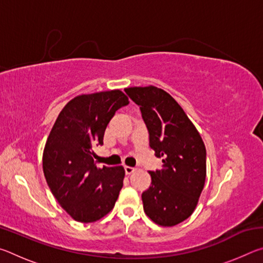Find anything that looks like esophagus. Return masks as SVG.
I'll use <instances>...</instances> for the list:
<instances>
[{
	"instance_id": "34e87169",
	"label": "esophagus",
	"mask_w": 263,
	"mask_h": 263,
	"mask_svg": "<svg viewBox=\"0 0 263 263\" xmlns=\"http://www.w3.org/2000/svg\"><path fill=\"white\" fill-rule=\"evenodd\" d=\"M124 169H125V173L127 175H131L132 173L136 172V168L135 167H130V166H125L124 167Z\"/></svg>"
}]
</instances>
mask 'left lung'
<instances>
[{"instance_id":"left-lung-1","label":"left lung","mask_w":263,"mask_h":263,"mask_svg":"<svg viewBox=\"0 0 263 263\" xmlns=\"http://www.w3.org/2000/svg\"><path fill=\"white\" fill-rule=\"evenodd\" d=\"M139 105L155 157L162 169L149 172L152 182L141 195L144 211L155 224L174 226L191 216L206 176V149L180 104L154 86L126 88Z\"/></svg>"}]
</instances>
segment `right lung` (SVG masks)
<instances>
[{
  "label": "right lung",
  "mask_w": 263,
  "mask_h": 263,
  "mask_svg": "<svg viewBox=\"0 0 263 263\" xmlns=\"http://www.w3.org/2000/svg\"><path fill=\"white\" fill-rule=\"evenodd\" d=\"M128 104L121 90L80 95L58 116L43 153V171L61 208L81 222L112 210L123 186V166L97 168L94 146L103 145L105 128L118 109Z\"/></svg>",
  "instance_id": "obj_1"
}]
</instances>
